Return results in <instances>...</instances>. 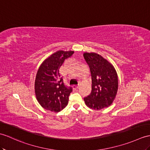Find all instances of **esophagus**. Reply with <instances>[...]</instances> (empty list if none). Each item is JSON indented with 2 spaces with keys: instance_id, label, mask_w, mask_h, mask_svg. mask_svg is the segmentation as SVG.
Wrapping results in <instances>:
<instances>
[{
  "instance_id": "34e87169",
  "label": "esophagus",
  "mask_w": 150,
  "mask_h": 150,
  "mask_svg": "<svg viewBox=\"0 0 150 150\" xmlns=\"http://www.w3.org/2000/svg\"><path fill=\"white\" fill-rule=\"evenodd\" d=\"M73 89H74V90H76L78 88H79V86H73Z\"/></svg>"
}]
</instances>
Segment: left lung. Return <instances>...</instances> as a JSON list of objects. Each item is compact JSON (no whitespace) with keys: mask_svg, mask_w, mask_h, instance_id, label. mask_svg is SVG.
Returning <instances> with one entry per match:
<instances>
[{"mask_svg":"<svg viewBox=\"0 0 150 150\" xmlns=\"http://www.w3.org/2000/svg\"><path fill=\"white\" fill-rule=\"evenodd\" d=\"M83 57L91 74L92 91L83 98L86 105L94 110H100L112 103L117 95L118 79L113 65L95 52H84Z\"/></svg>","mask_w":150,"mask_h":150,"instance_id":"left-lung-1","label":"left lung"}]
</instances>
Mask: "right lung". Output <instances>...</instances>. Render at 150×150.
I'll use <instances>...</instances> for the list:
<instances>
[{
  "instance_id": "right-lung-1",
  "label": "right lung",
  "mask_w": 150,
  "mask_h": 150,
  "mask_svg": "<svg viewBox=\"0 0 150 150\" xmlns=\"http://www.w3.org/2000/svg\"><path fill=\"white\" fill-rule=\"evenodd\" d=\"M74 51L59 50L41 63L37 71L34 91L38 102L45 109L58 112L67 105L71 87H67L59 74V68Z\"/></svg>"
}]
</instances>
